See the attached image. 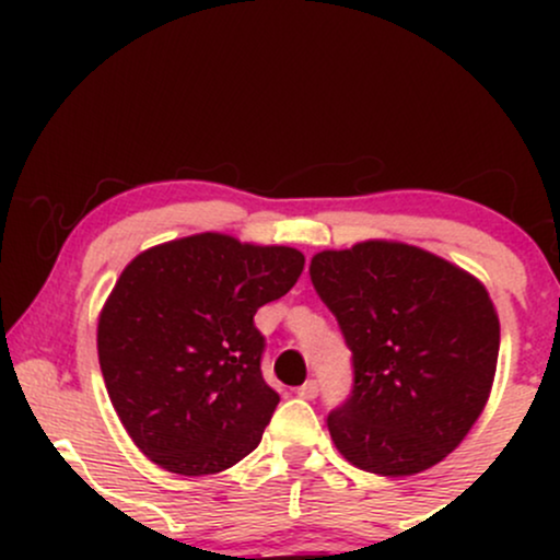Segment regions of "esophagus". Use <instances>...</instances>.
<instances>
[{
    "label": "esophagus",
    "mask_w": 560,
    "mask_h": 560,
    "mask_svg": "<svg viewBox=\"0 0 560 560\" xmlns=\"http://www.w3.org/2000/svg\"><path fill=\"white\" fill-rule=\"evenodd\" d=\"M298 395L302 397V400H313V397L318 395V384L313 382V378H311V382H305V384H302V387L298 389Z\"/></svg>",
    "instance_id": "1"
}]
</instances>
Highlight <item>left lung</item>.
I'll use <instances>...</instances> for the list:
<instances>
[{
    "label": "left lung",
    "instance_id": "left-lung-1",
    "mask_svg": "<svg viewBox=\"0 0 560 560\" xmlns=\"http://www.w3.org/2000/svg\"><path fill=\"white\" fill-rule=\"evenodd\" d=\"M352 350L355 384L329 413L352 466L413 477L464 442L490 400L500 320L477 276L429 249L369 240L311 260Z\"/></svg>",
    "mask_w": 560,
    "mask_h": 560
}]
</instances>
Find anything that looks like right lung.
<instances>
[{
    "label": "right lung",
    "mask_w": 560,
    "mask_h": 560,
    "mask_svg": "<svg viewBox=\"0 0 560 560\" xmlns=\"http://www.w3.org/2000/svg\"><path fill=\"white\" fill-rule=\"evenodd\" d=\"M305 255L205 231L144 249L96 324L107 395L141 453L171 474L226 471L260 445L279 395L253 316L284 298Z\"/></svg>",
    "instance_id": "obj_1"
}]
</instances>
